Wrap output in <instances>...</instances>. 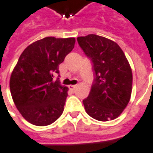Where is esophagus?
Listing matches in <instances>:
<instances>
[{
  "mask_svg": "<svg viewBox=\"0 0 153 153\" xmlns=\"http://www.w3.org/2000/svg\"><path fill=\"white\" fill-rule=\"evenodd\" d=\"M76 85H71V86H69V88L71 91H74L76 89Z\"/></svg>",
  "mask_w": 153,
  "mask_h": 153,
  "instance_id": "1",
  "label": "esophagus"
}]
</instances>
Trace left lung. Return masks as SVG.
I'll return each mask as SVG.
<instances>
[{
    "label": "left lung",
    "instance_id": "left-lung-1",
    "mask_svg": "<svg viewBox=\"0 0 153 153\" xmlns=\"http://www.w3.org/2000/svg\"><path fill=\"white\" fill-rule=\"evenodd\" d=\"M95 71L94 84L83 100L87 113L107 122L118 117L130 101L132 71L122 48L113 41L95 34L77 37Z\"/></svg>",
    "mask_w": 153,
    "mask_h": 153
}]
</instances>
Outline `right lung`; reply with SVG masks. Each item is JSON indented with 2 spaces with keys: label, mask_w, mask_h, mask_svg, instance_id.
Returning a JSON list of instances; mask_svg holds the SVG:
<instances>
[{
  "label": "right lung",
  "mask_w": 153,
  "mask_h": 153,
  "mask_svg": "<svg viewBox=\"0 0 153 153\" xmlns=\"http://www.w3.org/2000/svg\"><path fill=\"white\" fill-rule=\"evenodd\" d=\"M76 39L45 37L26 47L11 72L10 90L22 116L33 125L53 123L64 110L68 87L53 80Z\"/></svg>",
  "instance_id": "1"
}]
</instances>
